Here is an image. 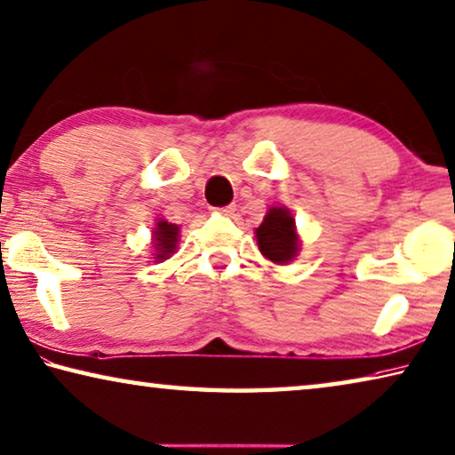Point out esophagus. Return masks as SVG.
Masks as SVG:
<instances>
[{"label":"esophagus","mask_w":455,"mask_h":455,"mask_svg":"<svg viewBox=\"0 0 455 455\" xmlns=\"http://www.w3.org/2000/svg\"><path fill=\"white\" fill-rule=\"evenodd\" d=\"M235 211H236L235 204L225 206V208H219V212H220V214H225V216H233V214H235Z\"/></svg>","instance_id":"esophagus-1"}]
</instances>
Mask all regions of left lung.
Segmentation results:
<instances>
[{"label": "left lung", "mask_w": 455, "mask_h": 455, "mask_svg": "<svg viewBox=\"0 0 455 455\" xmlns=\"http://www.w3.org/2000/svg\"><path fill=\"white\" fill-rule=\"evenodd\" d=\"M259 251L267 261L290 265L299 255L301 239L290 208L271 206L261 225L255 228Z\"/></svg>", "instance_id": "1"}]
</instances>
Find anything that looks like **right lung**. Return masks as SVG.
I'll return each instance as SVG.
<instances>
[{
    "mask_svg": "<svg viewBox=\"0 0 455 455\" xmlns=\"http://www.w3.org/2000/svg\"><path fill=\"white\" fill-rule=\"evenodd\" d=\"M180 241V227L165 219H156V225L151 228V251H154V261L162 263L176 253Z\"/></svg>",
    "mask_w": 455,
    "mask_h": 455,
    "instance_id": "obj_1",
    "label": "right lung"
}]
</instances>
